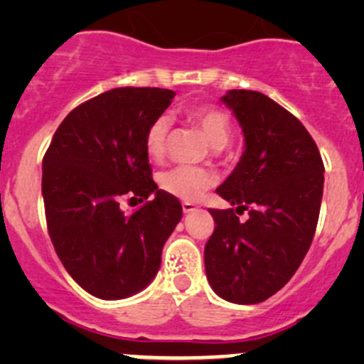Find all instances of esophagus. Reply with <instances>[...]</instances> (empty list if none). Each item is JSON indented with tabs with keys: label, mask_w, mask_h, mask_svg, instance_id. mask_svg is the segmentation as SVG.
Instances as JSON below:
<instances>
[{
	"label": "esophagus",
	"mask_w": 364,
	"mask_h": 364,
	"mask_svg": "<svg viewBox=\"0 0 364 364\" xmlns=\"http://www.w3.org/2000/svg\"><path fill=\"white\" fill-rule=\"evenodd\" d=\"M181 208H183V213H192V211H196L199 205H196L193 203H186V200H185V203L181 204Z\"/></svg>",
	"instance_id": "esophagus-1"
}]
</instances>
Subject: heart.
<instances>
[{
	"instance_id": "heart-1",
	"label": "heart",
	"mask_w": 364,
	"mask_h": 364,
	"mask_svg": "<svg viewBox=\"0 0 364 364\" xmlns=\"http://www.w3.org/2000/svg\"><path fill=\"white\" fill-rule=\"evenodd\" d=\"M186 117L203 130V134L211 144V148L222 149L229 144L232 127L230 119L222 109L215 105H192L185 109ZM168 134V117L156 116L148 124L144 134V149L151 160H160L165 153ZM216 183V176L203 167L178 165L159 176V186L165 193L178 199L193 203L211 188Z\"/></svg>"
}]
</instances>
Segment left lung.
<instances>
[{"mask_svg":"<svg viewBox=\"0 0 364 364\" xmlns=\"http://www.w3.org/2000/svg\"><path fill=\"white\" fill-rule=\"evenodd\" d=\"M222 102L245 134V153L216 188L222 199L249 211L209 209L215 230L204 248L205 277L223 299L262 303L280 291L303 262L318 222L324 164L296 116L266 95L230 90Z\"/></svg>","mask_w":364,"mask_h":364,"instance_id":"8db88e82","label":"left lung"}]
</instances>
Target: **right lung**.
I'll use <instances>...</instances> for the list:
<instances>
[{
    "mask_svg": "<svg viewBox=\"0 0 364 364\" xmlns=\"http://www.w3.org/2000/svg\"><path fill=\"white\" fill-rule=\"evenodd\" d=\"M174 91L116 87L61 121L42 161L47 230L70 277L100 299L137 294L159 273L161 248L181 220L176 197L153 181L144 134ZM120 211L123 198L141 202Z\"/></svg>",
    "mask_w": 364,
    "mask_h": 364,
    "instance_id": "1",
    "label": "right lung"
}]
</instances>
